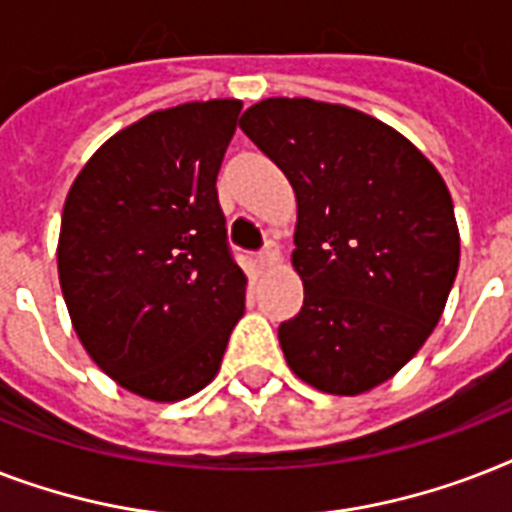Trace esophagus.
I'll return each mask as SVG.
<instances>
[{
    "mask_svg": "<svg viewBox=\"0 0 512 512\" xmlns=\"http://www.w3.org/2000/svg\"><path fill=\"white\" fill-rule=\"evenodd\" d=\"M255 257H257V265H260V268H268V265L276 260V249H273V244H265V247L260 249Z\"/></svg>",
    "mask_w": 512,
    "mask_h": 512,
    "instance_id": "esophagus-1",
    "label": "esophagus"
}]
</instances>
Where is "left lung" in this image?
<instances>
[{
    "instance_id": "left-lung-1",
    "label": "left lung",
    "mask_w": 512,
    "mask_h": 512,
    "mask_svg": "<svg viewBox=\"0 0 512 512\" xmlns=\"http://www.w3.org/2000/svg\"><path fill=\"white\" fill-rule=\"evenodd\" d=\"M239 127L295 188L303 308L279 327L289 369L358 396L390 380L444 313L460 233L444 177L356 108L268 98Z\"/></svg>"
}]
</instances>
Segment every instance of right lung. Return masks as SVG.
Masks as SVG:
<instances>
[{
    "label": "right lung",
    "mask_w": 512,
    "mask_h": 512,
    "mask_svg": "<svg viewBox=\"0 0 512 512\" xmlns=\"http://www.w3.org/2000/svg\"><path fill=\"white\" fill-rule=\"evenodd\" d=\"M239 100L154 111L92 154L66 196L58 276L84 350L151 401L199 393L244 313L217 172Z\"/></svg>",
    "instance_id": "right-lung-1"
}]
</instances>
